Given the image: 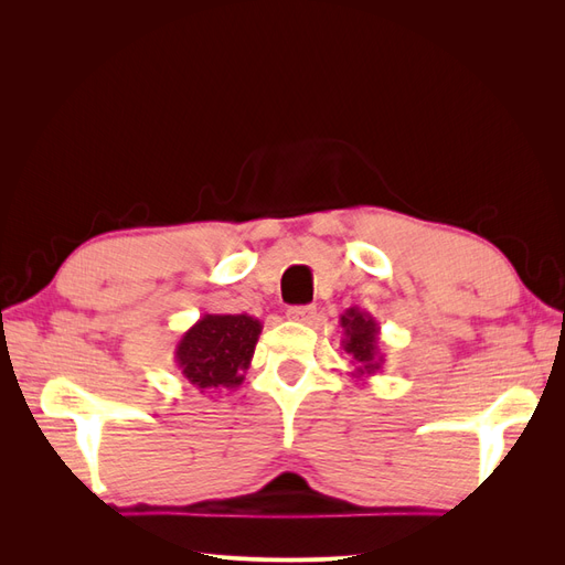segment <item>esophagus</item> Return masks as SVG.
<instances>
[{"mask_svg": "<svg viewBox=\"0 0 565 565\" xmlns=\"http://www.w3.org/2000/svg\"><path fill=\"white\" fill-rule=\"evenodd\" d=\"M287 318L297 322H311L316 318V306H292V309H287Z\"/></svg>", "mask_w": 565, "mask_h": 565, "instance_id": "esophagus-1", "label": "esophagus"}]
</instances>
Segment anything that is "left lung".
I'll use <instances>...</instances> for the list:
<instances>
[{"mask_svg":"<svg viewBox=\"0 0 565 565\" xmlns=\"http://www.w3.org/2000/svg\"><path fill=\"white\" fill-rule=\"evenodd\" d=\"M339 324L341 330H344L341 347H344V351L351 355V365H353V370L349 372L351 380L365 384L386 363L382 344H380V322L374 320L367 311H361L358 306H351V309L341 313Z\"/></svg>","mask_w":565,"mask_h":565,"instance_id":"8db88e82","label":"left lung"}]
</instances>
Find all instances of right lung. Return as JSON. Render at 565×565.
<instances>
[{
  "instance_id": "right-lung-1",
  "label": "right lung",
  "mask_w": 565,
  "mask_h": 565,
  "mask_svg": "<svg viewBox=\"0 0 565 565\" xmlns=\"http://www.w3.org/2000/svg\"><path fill=\"white\" fill-rule=\"evenodd\" d=\"M262 330L247 313H204L179 339L174 363L200 393L233 391L245 382Z\"/></svg>"
}]
</instances>
